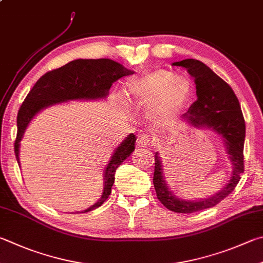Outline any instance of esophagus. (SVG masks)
Instances as JSON below:
<instances>
[{
	"label": "esophagus",
	"instance_id": "34e87169",
	"mask_svg": "<svg viewBox=\"0 0 263 263\" xmlns=\"http://www.w3.org/2000/svg\"><path fill=\"white\" fill-rule=\"evenodd\" d=\"M149 138H148L147 135L145 133H140V135H138L137 137V146L138 147H146L149 144Z\"/></svg>",
	"mask_w": 263,
	"mask_h": 263
}]
</instances>
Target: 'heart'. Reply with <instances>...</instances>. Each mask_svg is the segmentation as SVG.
Wrapping results in <instances>:
<instances>
[{"instance_id": "obj_1", "label": "heart", "mask_w": 263, "mask_h": 263, "mask_svg": "<svg viewBox=\"0 0 263 263\" xmlns=\"http://www.w3.org/2000/svg\"><path fill=\"white\" fill-rule=\"evenodd\" d=\"M176 89L179 92L178 97L185 90L179 99L173 98ZM190 90L187 79L179 78L171 71L162 69L132 79L127 84L128 95L139 106L151 107V114L154 118L169 117L179 112L189 100Z\"/></svg>"}]
</instances>
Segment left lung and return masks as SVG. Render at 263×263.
<instances>
[{
    "mask_svg": "<svg viewBox=\"0 0 263 263\" xmlns=\"http://www.w3.org/2000/svg\"><path fill=\"white\" fill-rule=\"evenodd\" d=\"M173 65L183 66L194 79L197 88V101L185 112L183 118L194 127L212 128L221 136L226 142L227 151L233 166L230 181L218 193L199 201H186L176 198L163 178L162 162L155 153L154 187L156 197L170 211L175 213L190 214L203 209L212 208L221 202L230 194L240 176L244 173V142H245V119L242 116L240 103L233 89L222 78L213 72L206 64L198 60L189 59L176 62Z\"/></svg>",
    "mask_w": 263,
    "mask_h": 263,
    "instance_id": "left-lung-1",
    "label": "left lung"
}]
</instances>
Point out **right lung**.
I'll return each mask as SVG.
<instances>
[{
  "label": "right lung",
  "instance_id": "1",
  "mask_svg": "<svg viewBox=\"0 0 263 263\" xmlns=\"http://www.w3.org/2000/svg\"><path fill=\"white\" fill-rule=\"evenodd\" d=\"M132 73L131 70H127L122 64L108 59L76 60L45 73L33 86L18 110L17 137L15 140V154L18 163L19 141L22 140L28 123L37 111L51 104L64 102L66 100L106 98L111 85L116 80ZM135 144L136 136L130 135L116 148L104 169V186L101 198L83 213L100 207L108 199L115 180L116 169L135 151Z\"/></svg>",
  "mask_w": 263,
  "mask_h": 263
}]
</instances>
